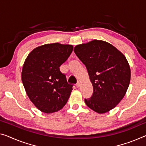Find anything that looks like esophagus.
Returning <instances> with one entry per match:
<instances>
[{"label":"esophagus","instance_id":"obj_1","mask_svg":"<svg viewBox=\"0 0 146 146\" xmlns=\"http://www.w3.org/2000/svg\"><path fill=\"white\" fill-rule=\"evenodd\" d=\"M80 85H81L80 82H78V83H77V84H76V87H79L80 86Z\"/></svg>","mask_w":146,"mask_h":146}]
</instances>
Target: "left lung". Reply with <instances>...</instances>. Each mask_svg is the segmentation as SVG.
Instances as JSON below:
<instances>
[{"instance_id": "left-lung-1", "label": "left lung", "mask_w": 146, "mask_h": 146, "mask_svg": "<svg viewBox=\"0 0 146 146\" xmlns=\"http://www.w3.org/2000/svg\"><path fill=\"white\" fill-rule=\"evenodd\" d=\"M74 51L86 65L93 93L85 102L89 108L104 113L115 108L126 94L131 69L126 57L108 42L93 40L74 47Z\"/></svg>"}]
</instances>
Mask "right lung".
I'll list each match as a JSON object with an SVG mask.
<instances>
[{"mask_svg": "<svg viewBox=\"0 0 146 146\" xmlns=\"http://www.w3.org/2000/svg\"><path fill=\"white\" fill-rule=\"evenodd\" d=\"M72 45L47 44L34 49L25 60L21 80L27 95L44 113L61 110L68 101L72 85L59 67L72 52Z\"/></svg>", "mask_w": 146, "mask_h": 146, "instance_id": "add662e5", "label": "right lung"}]
</instances>
